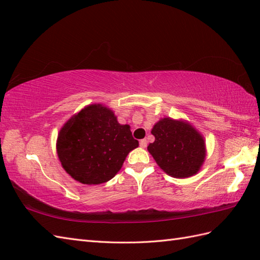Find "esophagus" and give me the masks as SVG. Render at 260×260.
Wrapping results in <instances>:
<instances>
[{"label":"esophagus","mask_w":260,"mask_h":260,"mask_svg":"<svg viewBox=\"0 0 260 260\" xmlns=\"http://www.w3.org/2000/svg\"><path fill=\"white\" fill-rule=\"evenodd\" d=\"M146 145H147V142H146V140H145V139L140 141V146H141V147H143V149H145Z\"/></svg>","instance_id":"1"}]
</instances>
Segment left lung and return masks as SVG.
<instances>
[{
	"mask_svg": "<svg viewBox=\"0 0 260 260\" xmlns=\"http://www.w3.org/2000/svg\"><path fill=\"white\" fill-rule=\"evenodd\" d=\"M151 133L155 140L147 151L167 175L188 178L201 170L206 157L205 140L189 121L166 117L154 124Z\"/></svg>",
	"mask_w": 260,
	"mask_h": 260,
	"instance_id": "obj_1",
	"label": "left lung"
}]
</instances>
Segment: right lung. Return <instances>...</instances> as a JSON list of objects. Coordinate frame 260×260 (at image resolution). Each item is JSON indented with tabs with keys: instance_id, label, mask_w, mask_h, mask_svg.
Returning a JSON list of instances; mask_svg holds the SVG:
<instances>
[{
	"instance_id": "right-lung-1",
	"label": "right lung",
	"mask_w": 260,
	"mask_h": 260,
	"mask_svg": "<svg viewBox=\"0 0 260 260\" xmlns=\"http://www.w3.org/2000/svg\"><path fill=\"white\" fill-rule=\"evenodd\" d=\"M137 146L129 125L119 124L114 111L101 104L86 106L71 117L56 141L64 170L84 185L109 181Z\"/></svg>"
}]
</instances>
